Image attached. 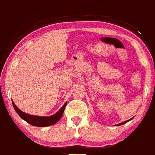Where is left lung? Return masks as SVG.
Wrapping results in <instances>:
<instances>
[{
    "mask_svg": "<svg viewBox=\"0 0 155 155\" xmlns=\"http://www.w3.org/2000/svg\"><path fill=\"white\" fill-rule=\"evenodd\" d=\"M133 118H134V117H132V118H131V119H130V120H126V121H125V122H123V123H119V124H117V125H117V126H118V125H123V124H125V123H128V121H130V120H132Z\"/></svg>",
    "mask_w": 155,
    "mask_h": 155,
    "instance_id": "obj_1",
    "label": "left lung"
}]
</instances>
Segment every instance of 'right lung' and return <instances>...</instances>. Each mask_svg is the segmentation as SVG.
<instances>
[{
  "mask_svg": "<svg viewBox=\"0 0 155 155\" xmlns=\"http://www.w3.org/2000/svg\"><path fill=\"white\" fill-rule=\"evenodd\" d=\"M12 105L14 107L15 110L17 112L18 114L19 115V117L23 119L24 120H25L27 123H28L29 124L34 125V126L37 127H47L50 126V125L56 124L57 122L62 117L63 113H64V110L65 107H66L67 102H65L62 107L59 109L58 111H57L56 114H54L53 115L49 117H41V116H34V115L28 114L25 113V112H23L22 110H21L18 108L12 100Z\"/></svg>",
  "mask_w": 155,
  "mask_h": 155,
  "instance_id": "add662e5",
  "label": "right lung"
}]
</instances>
